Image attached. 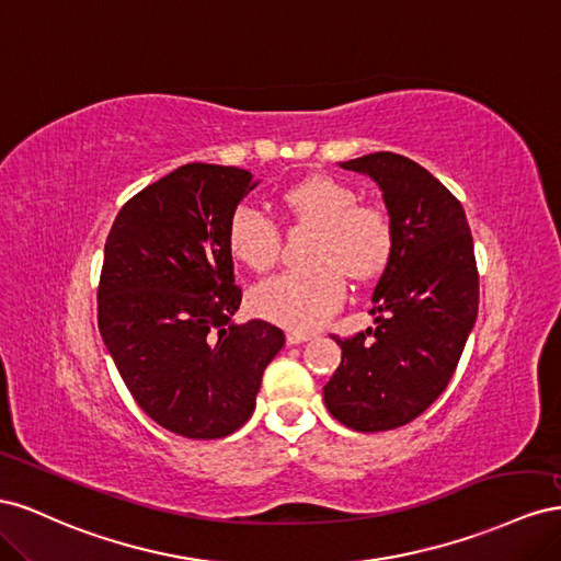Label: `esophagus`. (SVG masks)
<instances>
[{
  "mask_svg": "<svg viewBox=\"0 0 561 561\" xmlns=\"http://www.w3.org/2000/svg\"><path fill=\"white\" fill-rule=\"evenodd\" d=\"M312 339L310 333H298V331H289L286 333V343L289 345H300V343H308Z\"/></svg>",
  "mask_w": 561,
  "mask_h": 561,
  "instance_id": "obj_1",
  "label": "esophagus"
}]
</instances>
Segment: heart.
<instances>
[{
	"instance_id": "1",
	"label": "heart",
	"mask_w": 561,
	"mask_h": 561,
	"mask_svg": "<svg viewBox=\"0 0 561 561\" xmlns=\"http://www.w3.org/2000/svg\"><path fill=\"white\" fill-rule=\"evenodd\" d=\"M284 206L317 228L308 267L284 270L263 279L251 294V308L267 322L291 331H312L341 308L345 277L371 282L392 261L394 226L386 209L362 204L355 187L329 175H314L284 192ZM228 249L249 270L275 265L282 249L277 222L253 206H239L228 222Z\"/></svg>"
}]
</instances>
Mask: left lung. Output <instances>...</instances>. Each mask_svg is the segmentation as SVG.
I'll return each instance as SVG.
<instances>
[{
	"label": "left lung",
	"mask_w": 561,
	"mask_h": 561,
	"mask_svg": "<svg viewBox=\"0 0 561 561\" xmlns=\"http://www.w3.org/2000/svg\"><path fill=\"white\" fill-rule=\"evenodd\" d=\"M341 167L378 183L394 251L371 298L376 327L333 335L343 355L324 404L352 430L382 432L419 419L449 386L479 308L474 247L460 202L413 159L374 152Z\"/></svg>",
	"instance_id": "8db88e82"
}]
</instances>
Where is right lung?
I'll list each match as a JSON object with an SVG mask.
<instances>
[{"label": "right lung", "mask_w": 561, "mask_h": 561, "mask_svg": "<svg viewBox=\"0 0 561 561\" xmlns=\"http://www.w3.org/2000/svg\"><path fill=\"white\" fill-rule=\"evenodd\" d=\"M259 181L247 169L185 164L122 206L105 242L99 329L150 419L187 439H220L255 409L284 345L263 319L232 322L228 222Z\"/></svg>", "instance_id": "right-lung-1"}]
</instances>
